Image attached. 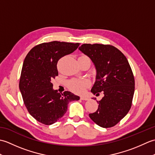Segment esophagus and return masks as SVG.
<instances>
[{"label":"esophagus","instance_id":"esophagus-1","mask_svg":"<svg viewBox=\"0 0 155 155\" xmlns=\"http://www.w3.org/2000/svg\"><path fill=\"white\" fill-rule=\"evenodd\" d=\"M81 99L83 100V101H87V100H88V97H81Z\"/></svg>","mask_w":155,"mask_h":155}]
</instances>
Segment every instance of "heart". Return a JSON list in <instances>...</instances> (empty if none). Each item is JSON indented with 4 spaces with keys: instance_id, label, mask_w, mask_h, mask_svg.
Masks as SVG:
<instances>
[{
    "instance_id": "heart-1",
    "label": "heart",
    "mask_w": 155,
    "mask_h": 155,
    "mask_svg": "<svg viewBox=\"0 0 155 155\" xmlns=\"http://www.w3.org/2000/svg\"><path fill=\"white\" fill-rule=\"evenodd\" d=\"M79 58H88L87 56L82 55ZM88 84V82L87 81L84 80H78V79H74L68 82V87L69 89L74 92L75 93L77 94H81L84 93L85 88L87 87Z\"/></svg>"
}]
</instances>
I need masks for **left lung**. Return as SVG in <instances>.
<instances>
[{
    "instance_id": "1",
    "label": "left lung",
    "mask_w": 155,
    "mask_h": 155,
    "mask_svg": "<svg viewBox=\"0 0 155 155\" xmlns=\"http://www.w3.org/2000/svg\"><path fill=\"white\" fill-rule=\"evenodd\" d=\"M78 49L91 59L96 68V81L91 92L104 94L97 101V110L89 117L101 127H114L132 106L134 78L130 66L123 52L110 45L83 44Z\"/></svg>"
}]
</instances>
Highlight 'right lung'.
Masks as SVG:
<instances>
[{"label":"right lung","mask_w":155,"mask_h":155,"mask_svg":"<svg viewBox=\"0 0 155 155\" xmlns=\"http://www.w3.org/2000/svg\"><path fill=\"white\" fill-rule=\"evenodd\" d=\"M79 43L52 41L32 48L23 62L19 88L28 112L37 121L50 125L66 113L68 104L80 97L69 91L53 90L51 81L58 76L57 62L73 52Z\"/></svg>","instance_id":"1"}]
</instances>
